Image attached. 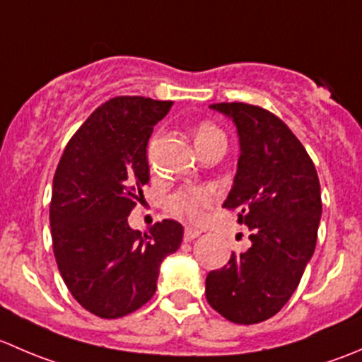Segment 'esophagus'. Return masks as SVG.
Segmentation results:
<instances>
[{"label": "esophagus", "mask_w": 362, "mask_h": 362, "mask_svg": "<svg viewBox=\"0 0 362 362\" xmlns=\"http://www.w3.org/2000/svg\"><path fill=\"white\" fill-rule=\"evenodd\" d=\"M199 235H202V231H198V229L185 228V231H184V240H185V242H191V240L198 238Z\"/></svg>", "instance_id": "1"}]
</instances>
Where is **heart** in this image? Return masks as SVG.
Returning a JSON list of instances; mask_svg holds the SVG:
<instances>
[{
  "label": "heart",
  "mask_w": 362,
  "mask_h": 362,
  "mask_svg": "<svg viewBox=\"0 0 362 362\" xmlns=\"http://www.w3.org/2000/svg\"><path fill=\"white\" fill-rule=\"evenodd\" d=\"M194 138L196 145L199 147V145L217 140V138H224V133L214 122H202L196 127ZM211 202H214L211 189L202 187V185H191V187L178 189L177 192H173L166 199V208L177 217L187 218V221H199L204 211L210 208Z\"/></svg>",
  "instance_id": "b5f03b06"
}]
</instances>
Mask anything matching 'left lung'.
<instances>
[{
    "instance_id": "1",
    "label": "left lung",
    "mask_w": 362,
    "mask_h": 362,
    "mask_svg": "<svg viewBox=\"0 0 362 362\" xmlns=\"http://www.w3.org/2000/svg\"><path fill=\"white\" fill-rule=\"evenodd\" d=\"M240 136L233 189L222 206L238 211L250 247L206 275V301L235 324H257L282 310L317 243L322 199L308 152L275 113L247 103H215Z\"/></svg>"
}]
</instances>
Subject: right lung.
<instances>
[{
    "label": "right lung",
    "instance_id": "right-lung-1",
    "mask_svg": "<svg viewBox=\"0 0 362 362\" xmlns=\"http://www.w3.org/2000/svg\"><path fill=\"white\" fill-rule=\"evenodd\" d=\"M173 101L117 96L68 141L52 182L50 231L57 268L93 315L119 319L152 298L159 266L184 228L164 218L141 235L127 224L148 184L147 144Z\"/></svg>",
    "mask_w": 362,
    "mask_h": 362
}]
</instances>
